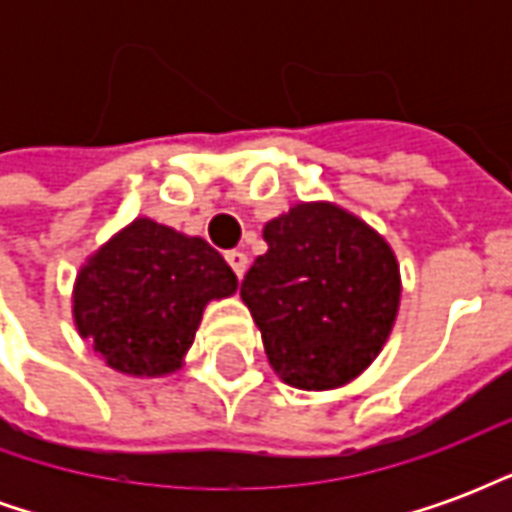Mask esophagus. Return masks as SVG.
Returning a JSON list of instances; mask_svg holds the SVG:
<instances>
[{"label":"esophagus","instance_id":"34e87169","mask_svg":"<svg viewBox=\"0 0 512 512\" xmlns=\"http://www.w3.org/2000/svg\"><path fill=\"white\" fill-rule=\"evenodd\" d=\"M227 263H230V268H233L235 271V277L238 279H244V274H246V266H249V257L244 255V252H241V249H233V252H227Z\"/></svg>","mask_w":512,"mask_h":512}]
</instances>
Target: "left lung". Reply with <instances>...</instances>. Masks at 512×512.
Listing matches in <instances>:
<instances>
[{
  "label": "left lung",
  "mask_w": 512,
  "mask_h": 512,
  "mask_svg": "<svg viewBox=\"0 0 512 512\" xmlns=\"http://www.w3.org/2000/svg\"><path fill=\"white\" fill-rule=\"evenodd\" d=\"M268 252L241 282L266 356L285 384L337 389L381 354L400 307V266L367 222L299 202L263 227Z\"/></svg>",
  "instance_id": "8db88e82"
}]
</instances>
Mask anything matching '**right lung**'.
Here are the masks:
<instances>
[{"mask_svg":"<svg viewBox=\"0 0 512 512\" xmlns=\"http://www.w3.org/2000/svg\"><path fill=\"white\" fill-rule=\"evenodd\" d=\"M238 290L233 268L208 241L139 216L76 274L73 323L117 373H175L208 301Z\"/></svg>","mask_w":512,"mask_h":512,"instance_id":"1","label":"right lung"}]
</instances>
